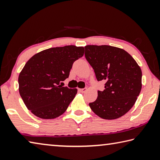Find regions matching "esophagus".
<instances>
[{
	"instance_id": "1",
	"label": "esophagus",
	"mask_w": 160,
	"mask_h": 160,
	"mask_svg": "<svg viewBox=\"0 0 160 160\" xmlns=\"http://www.w3.org/2000/svg\"><path fill=\"white\" fill-rule=\"evenodd\" d=\"M87 90V88H79L78 89V91H79L81 93H85V92Z\"/></svg>"
}]
</instances>
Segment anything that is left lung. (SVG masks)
Listing matches in <instances>:
<instances>
[{
    "label": "left lung",
    "instance_id": "1",
    "mask_svg": "<svg viewBox=\"0 0 160 160\" xmlns=\"http://www.w3.org/2000/svg\"><path fill=\"white\" fill-rule=\"evenodd\" d=\"M85 58L93 67L97 80L104 81V91L89 103L91 109L104 119H115L128 112L139 96L142 72L124 50L110 46H85Z\"/></svg>",
    "mask_w": 160,
    "mask_h": 160
}]
</instances>
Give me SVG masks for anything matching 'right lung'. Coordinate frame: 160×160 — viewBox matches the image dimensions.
Segmentation results:
<instances>
[{
	"mask_svg": "<svg viewBox=\"0 0 160 160\" xmlns=\"http://www.w3.org/2000/svg\"><path fill=\"white\" fill-rule=\"evenodd\" d=\"M75 46L44 50L31 58L19 75V91L28 110L41 119L62 114L77 93L60 85L69 77L73 63L84 53Z\"/></svg>",
	"mask_w": 160,
	"mask_h": 160,
	"instance_id": "right-lung-1",
	"label": "right lung"
}]
</instances>
